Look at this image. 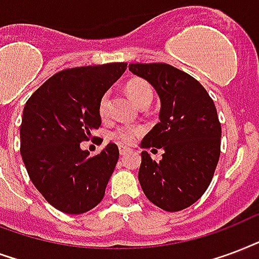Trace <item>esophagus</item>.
<instances>
[{
    "mask_svg": "<svg viewBox=\"0 0 259 259\" xmlns=\"http://www.w3.org/2000/svg\"><path fill=\"white\" fill-rule=\"evenodd\" d=\"M119 151H120V155H125V154H128V152L131 151V150H130L128 147H123V146H120Z\"/></svg>",
    "mask_w": 259,
    "mask_h": 259,
    "instance_id": "obj_1",
    "label": "esophagus"
}]
</instances>
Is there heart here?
<instances>
[{
    "label": "heart",
    "instance_id": "obj_1",
    "mask_svg": "<svg viewBox=\"0 0 259 259\" xmlns=\"http://www.w3.org/2000/svg\"><path fill=\"white\" fill-rule=\"evenodd\" d=\"M127 94L136 107L142 108L146 107V105L148 107L151 104L152 97H154V90L147 81L136 78V79H131L127 83ZM109 104H111V94H109V92H107V93L102 94L100 102H98V113L101 115V117H107L108 113H109ZM142 132H143V130L140 127L121 125L112 132L111 138L119 144H131Z\"/></svg>",
    "mask_w": 259,
    "mask_h": 259
}]
</instances>
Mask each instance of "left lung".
Here are the masks:
<instances>
[{"mask_svg":"<svg viewBox=\"0 0 259 259\" xmlns=\"http://www.w3.org/2000/svg\"><path fill=\"white\" fill-rule=\"evenodd\" d=\"M128 69L146 79L161 100L159 123L140 147L163 148V154L157 162L142 151L140 186L162 209H185L204 194L219 162L222 125L215 104L200 82L173 66L131 63Z\"/></svg>","mask_w":259,"mask_h":259,"instance_id":"8db88e82","label":"left lung"}]
</instances>
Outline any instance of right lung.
Segmentation results:
<instances>
[{"instance_id":"1","label":"right lung","mask_w":259,"mask_h":259,"mask_svg":"<svg viewBox=\"0 0 259 259\" xmlns=\"http://www.w3.org/2000/svg\"><path fill=\"white\" fill-rule=\"evenodd\" d=\"M125 69L127 63L119 62L62 70L24 107L20 127L24 165L36 189L61 212L85 213L104 198L119 148L108 143L89 157L79 143L101 125L100 98Z\"/></svg>"}]
</instances>
